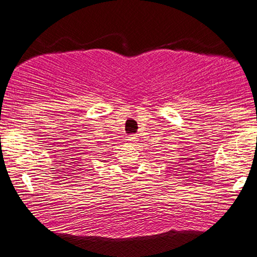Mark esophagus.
<instances>
[{"mask_svg": "<svg viewBox=\"0 0 257 257\" xmlns=\"http://www.w3.org/2000/svg\"><path fill=\"white\" fill-rule=\"evenodd\" d=\"M128 140H129V141H131V142H136V141H139L138 136H136V135H129Z\"/></svg>", "mask_w": 257, "mask_h": 257, "instance_id": "1", "label": "esophagus"}]
</instances>
